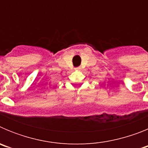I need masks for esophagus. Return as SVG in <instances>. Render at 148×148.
Segmentation results:
<instances>
[{
  "label": "esophagus",
  "mask_w": 148,
  "mask_h": 148,
  "mask_svg": "<svg viewBox=\"0 0 148 148\" xmlns=\"http://www.w3.org/2000/svg\"><path fill=\"white\" fill-rule=\"evenodd\" d=\"M75 70H82V67H80V66H79V67H77V68H75Z\"/></svg>",
  "instance_id": "esophagus-1"
}]
</instances>
